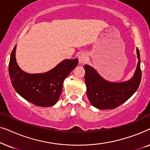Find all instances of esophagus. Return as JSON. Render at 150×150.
I'll return each instance as SVG.
<instances>
[{
    "instance_id": "obj_1",
    "label": "esophagus",
    "mask_w": 150,
    "mask_h": 150,
    "mask_svg": "<svg viewBox=\"0 0 150 150\" xmlns=\"http://www.w3.org/2000/svg\"><path fill=\"white\" fill-rule=\"evenodd\" d=\"M79 63H81V64L85 63L86 61H87V55L85 53H82V54L79 55Z\"/></svg>"
}]
</instances>
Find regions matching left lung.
<instances>
[{
  "label": "left lung",
  "mask_w": 150,
  "mask_h": 150,
  "mask_svg": "<svg viewBox=\"0 0 150 150\" xmlns=\"http://www.w3.org/2000/svg\"><path fill=\"white\" fill-rule=\"evenodd\" d=\"M138 58L136 70L130 80L120 83L106 81L93 67L84 65L87 95L94 107L100 110L112 109L127 101L135 93L141 80L140 53L137 48Z\"/></svg>",
  "instance_id": "obj_1"
}]
</instances>
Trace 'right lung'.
I'll use <instances>...</instances> for the list:
<instances>
[{
  "label": "right lung",
  "mask_w": 150,
  "mask_h": 150,
  "mask_svg": "<svg viewBox=\"0 0 150 150\" xmlns=\"http://www.w3.org/2000/svg\"><path fill=\"white\" fill-rule=\"evenodd\" d=\"M16 46L10 57L9 73L16 92L27 101L38 106L49 107L58 101L63 84L71 71L77 66L78 59H65L50 71L29 74L21 69L16 59Z\"/></svg>",
  "instance_id": "add662e5"
}]
</instances>
